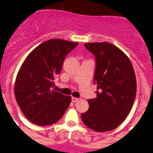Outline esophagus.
I'll use <instances>...</instances> for the list:
<instances>
[{"instance_id":"1","label":"esophagus","mask_w":153,"mask_h":153,"mask_svg":"<svg viewBox=\"0 0 153 153\" xmlns=\"http://www.w3.org/2000/svg\"><path fill=\"white\" fill-rule=\"evenodd\" d=\"M71 100H72L73 102H76L78 100H79V99H77V98H75V97H72Z\"/></svg>"}]
</instances>
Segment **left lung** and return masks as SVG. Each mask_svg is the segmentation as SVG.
Here are the masks:
<instances>
[{"instance_id": "left-lung-1", "label": "left lung", "mask_w": 153, "mask_h": 153, "mask_svg": "<svg viewBox=\"0 0 153 153\" xmlns=\"http://www.w3.org/2000/svg\"><path fill=\"white\" fill-rule=\"evenodd\" d=\"M84 46L95 56L97 91L96 98L88 100L89 110L81 114V118L95 131H112L124 121L134 105L137 92L134 67L126 54L110 43Z\"/></svg>"}]
</instances>
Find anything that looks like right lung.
I'll use <instances>...</instances> for the list:
<instances>
[{
  "label": "right lung",
  "instance_id": "obj_1",
  "mask_svg": "<svg viewBox=\"0 0 153 153\" xmlns=\"http://www.w3.org/2000/svg\"><path fill=\"white\" fill-rule=\"evenodd\" d=\"M77 45L62 39L46 41L36 48L21 66L15 82V97L22 113L33 124H54L69 107L71 96L52 89L66 56Z\"/></svg>",
  "mask_w": 153,
  "mask_h": 153
}]
</instances>
